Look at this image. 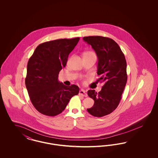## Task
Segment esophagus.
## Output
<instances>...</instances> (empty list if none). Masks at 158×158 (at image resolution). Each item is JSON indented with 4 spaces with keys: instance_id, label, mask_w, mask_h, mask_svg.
<instances>
[{
    "instance_id": "obj_1",
    "label": "esophagus",
    "mask_w": 158,
    "mask_h": 158,
    "mask_svg": "<svg viewBox=\"0 0 158 158\" xmlns=\"http://www.w3.org/2000/svg\"><path fill=\"white\" fill-rule=\"evenodd\" d=\"M79 95H81V96L84 97H88V95L86 93L85 90H83V89H81V90H79Z\"/></svg>"
}]
</instances>
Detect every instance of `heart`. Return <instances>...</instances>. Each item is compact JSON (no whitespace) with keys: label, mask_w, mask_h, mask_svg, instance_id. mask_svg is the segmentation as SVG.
I'll return each mask as SVG.
<instances>
[{"label":"heart","mask_w":158,"mask_h":158,"mask_svg":"<svg viewBox=\"0 0 158 158\" xmlns=\"http://www.w3.org/2000/svg\"><path fill=\"white\" fill-rule=\"evenodd\" d=\"M88 55H95L94 52H90V51H88V52H86L85 53H84L83 54V56H88Z\"/></svg>","instance_id":"obj_1"}]
</instances>
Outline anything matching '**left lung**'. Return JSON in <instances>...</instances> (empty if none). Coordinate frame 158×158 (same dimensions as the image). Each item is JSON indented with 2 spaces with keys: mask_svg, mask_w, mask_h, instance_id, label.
<instances>
[{
  "mask_svg": "<svg viewBox=\"0 0 158 158\" xmlns=\"http://www.w3.org/2000/svg\"><path fill=\"white\" fill-rule=\"evenodd\" d=\"M83 40L91 45L98 59V82L104 83L97 93L89 90L88 95L94 104L87 109L92 115L101 117L114 111L120 102L121 95L127 80V63L120 46L110 38L89 36Z\"/></svg>",
  "mask_w": 158,
  "mask_h": 158,
  "instance_id": "obj_1",
  "label": "left lung"
}]
</instances>
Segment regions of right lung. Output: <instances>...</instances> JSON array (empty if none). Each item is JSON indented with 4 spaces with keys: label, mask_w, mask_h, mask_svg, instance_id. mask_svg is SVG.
Returning a JSON list of instances; mask_svg holds the SVG:
<instances>
[{
    "label": "right lung",
    "mask_w": 158,
    "mask_h": 158,
    "mask_svg": "<svg viewBox=\"0 0 158 158\" xmlns=\"http://www.w3.org/2000/svg\"><path fill=\"white\" fill-rule=\"evenodd\" d=\"M79 39L64 38L41 43L28 60L25 85L31 101L39 113L56 116L79 94L77 85H64L58 81V76Z\"/></svg>",
    "instance_id": "1"
}]
</instances>
